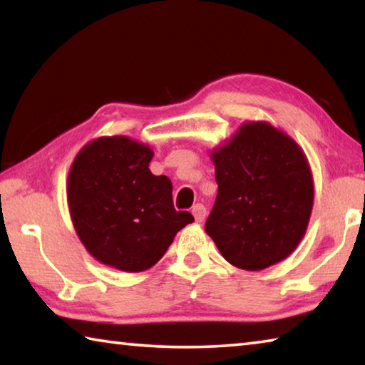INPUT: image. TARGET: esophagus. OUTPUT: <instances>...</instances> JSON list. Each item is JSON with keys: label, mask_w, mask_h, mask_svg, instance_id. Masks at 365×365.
Here are the masks:
<instances>
[{"label": "esophagus", "mask_w": 365, "mask_h": 365, "mask_svg": "<svg viewBox=\"0 0 365 365\" xmlns=\"http://www.w3.org/2000/svg\"><path fill=\"white\" fill-rule=\"evenodd\" d=\"M191 212H193L196 222H202L206 219L207 215V209L205 205H201V202H197V205L193 206V209H191Z\"/></svg>", "instance_id": "1"}]
</instances>
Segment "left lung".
<instances>
[{"instance_id": "left-lung-1", "label": "left lung", "mask_w": 365, "mask_h": 365, "mask_svg": "<svg viewBox=\"0 0 365 365\" xmlns=\"http://www.w3.org/2000/svg\"><path fill=\"white\" fill-rule=\"evenodd\" d=\"M219 185L205 230L238 269L283 261L304 237L314 202L306 154L267 122H248L211 154Z\"/></svg>"}]
</instances>
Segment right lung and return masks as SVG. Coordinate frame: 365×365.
Wrapping results in <instances>:
<instances>
[{
    "label": "right lung",
    "instance_id": "obj_1",
    "mask_svg": "<svg viewBox=\"0 0 365 365\" xmlns=\"http://www.w3.org/2000/svg\"><path fill=\"white\" fill-rule=\"evenodd\" d=\"M150 146L122 135L85 145L67 178L73 228L98 261L123 272L153 267L178 230L193 222L175 211L172 182L153 175Z\"/></svg>",
    "mask_w": 365,
    "mask_h": 365
}]
</instances>
